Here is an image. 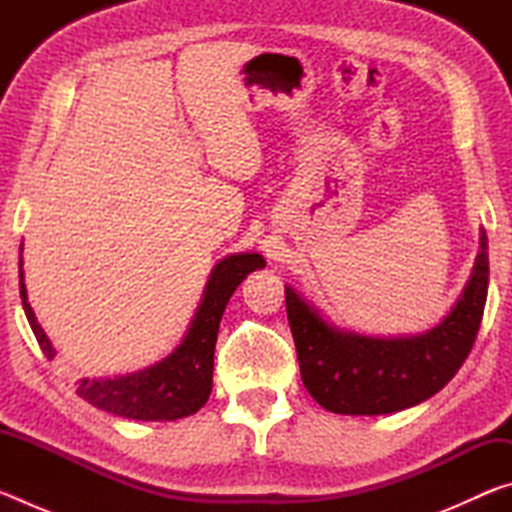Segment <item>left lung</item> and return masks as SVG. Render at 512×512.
Returning a JSON list of instances; mask_svg holds the SVG:
<instances>
[{
    "label": "left lung",
    "instance_id": "8db88e82",
    "mask_svg": "<svg viewBox=\"0 0 512 512\" xmlns=\"http://www.w3.org/2000/svg\"><path fill=\"white\" fill-rule=\"evenodd\" d=\"M488 237L461 300L443 323L411 339H370L329 327L287 287V316L296 341L302 384L323 409L341 415H381L409 409L436 395L479 334L488 298Z\"/></svg>",
    "mask_w": 512,
    "mask_h": 512
}]
</instances>
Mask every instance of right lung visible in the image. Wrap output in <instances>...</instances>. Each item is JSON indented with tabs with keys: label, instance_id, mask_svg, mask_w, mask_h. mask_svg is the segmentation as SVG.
I'll return each instance as SVG.
<instances>
[{
	"label": "right lung",
	"instance_id": "right-lung-1",
	"mask_svg": "<svg viewBox=\"0 0 512 512\" xmlns=\"http://www.w3.org/2000/svg\"><path fill=\"white\" fill-rule=\"evenodd\" d=\"M262 255H230L216 264L205 287L201 307L180 348L155 366L115 379H79L76 395L101 411L131 420H178L196 413L212 393L214 345L219 334L223 309L241 280L255 268H264ZM20 298L24 314L36 334L47 359H54V348L38 325L27 300L20 259Z\"/></svg>",
	"mask_w": 512,
	"mask_h": 512
}]
</instances>
